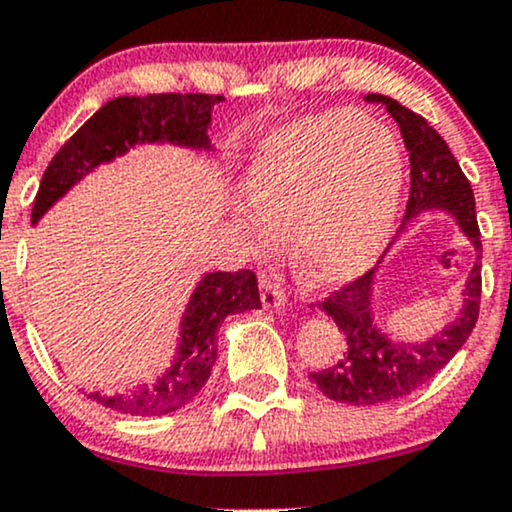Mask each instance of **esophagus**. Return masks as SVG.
I'll use <instances>...</instances> for the list:
<instances>
[{
	"label": "esophagus",
	"instance_id": "obj_1",
	"mask_svg": "<svg viewBox=\"0 0 512 512\" xmlns=\"http://www.w3.org/2000/svg\"><path fill=\"white\" fill-rule=\"evenodd\" d=\"M260 293H262V305L267 310H281L286 303V296L284 291H281V286L276 284L274 279H269V276H260Z\"/></svg>",
	"mask_w": 512,
	"mask_h": 512
}]
</instances>
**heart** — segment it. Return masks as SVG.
<instances>
[{
	"label": "heart",
	"mask_w": 512,
	"mask_h": 512,
	"mask_svg": "<svg viewBox=\"0 0 512 512\" xmlns=\"http://www.w3.org/2000/svg\"><path fill=\"white\" fill-rule=\"evenodd\" d=\"M404 187L399 144L356 108L305 115L272 129L252 151L236 226L250 248L279 245L317 286L361 276L383 255Z\"/></svg>",
	"instance_id": "obj_1"
}]
</instances>
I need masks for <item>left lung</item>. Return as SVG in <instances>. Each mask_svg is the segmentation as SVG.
Listing matches in <instances>:
<instances>
[{"instance_id": "left-lung-1", "label": "left lung", "mask_w": 512, "mask_h": 512, "mask_svg": "<svg viewBox=\"0 0 512 512\" xmlns=\"http://www.w3.org/2000/svg\"><path fill=\"white\" fill-rule=\"evenodd\" d=\"M366 101L385 103L409 151L411 192L402 231L424 211H445L472 243L477 262L464 284L460 315L426 342H395L380 330L373 313L375 269L320 303V310H325L344 334V351L334 366L310 373V383L334 402L354 407L390 402L426 385L469 339L477 325L481 298V240L474 214V192L460 163L450 154L443 137L414 110L378 93H370Z\"/></svg>"}]
</instances>
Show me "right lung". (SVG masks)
Here are the masks:
<instances>
[{"instance_id": "right-lung-1", "label": "right lung", "mask_w": 512, "mask_h": 512, "mask_svg": "<svg viewBox=\"0 0 512 512\" xmlns=\"http://www.w3.org/2000/svg\"><path fill=\"white\" fill-rule=\"evenodd\" d=\"M221 101V96L209 93H151L144 98L120 96L108 101L50 161L33 202V226L76 182L101 163L125 156L134 146L173 144L192 151H214L209 139L211 110ZM257 308H262L260 289L250 269L204 274L185 305L178 349L166 373L154 383L115 395L88 392V399L127 416H163L182 409L207 385L221 322L228 315Z\"/></svg>"}]
</instances>
